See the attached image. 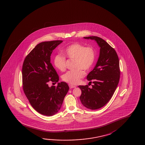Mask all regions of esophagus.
Instances as JSON below:
<instances>
[{"instance_id":"1","label":"esophagus","mask_w":145,"mask_h":145,"mask_svg":"<svg viewBox=\"0 0 145 145\" xmlns=\"http://www.w3.org/2000/svg\"><path fill=\"white\" fill-rule=\"evenodd\" d=\"M69 88H76V86H73V85H72L71 84H69Z\"/></svg>"}]
</instances>
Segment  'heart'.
Segmentation results:
<instances>
[{
  "label": "heart",
  "instance_id": "1",
  "mask_svg": "<svg viewBox=\"0 0 145 145\" xmlns=\"http://www.w3.org/2000/svg\"><path fill=\"white\" fill-rule=\"evenodd\" d=\"M63 54L70 59H74V68L62 76V79L66 82L75 84L84 76L83 69L88 71L92 67L95 59V51L91 46L86 47L79 43H74L63 50ZM55 67L61 71L66 69V60L61 55H56L53 60Z\"/></svg>",
  "mask_w": 145,
  "mask_h": 145
}]
</instances>
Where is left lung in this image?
I'll return each instance as SVG.
<instances>
[{
	"instance_id": "obj_1",
	"label": "left lung",
	"mask_w": 145,
	"mask_h": 145,
	"mask_svg": "<svg viewBox=\"0 0 145 145\" xmlns=\"http://www.w3.org/2000/svg\"><path fill=\"white\" fill-rule=\"evenodd\" d=\"M95 40L100 46V56L95 68L87 76L93 82L92 88L88 86H79L82 93L80 100L84 107L90 110L100 109L109 101L118 84L120 68L118 55L108 43L97 36L83 37Z\"/></svg>"
}]
</instances>
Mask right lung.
Returning a JSON list of instances; mask_svg holds the SVG:
<instances>
[{
  "mask_svg": "<svg viewBox=\"0 0 145 145\" xmlns=\"http://www.w3.org/2000/svg\"><path fill=\"white\" fill-rule=\"evenodd\" d=\"M62 40L45 41L36 46L24 59L22 67V82L24 93L31 106L40 114L52 116L59 111L69 90L65 82L57 86L59 77L50 63L53 50Z\"/></svg>",
  "mask_w": 145,
  "mask_h": 145,
  "instance_id": "add662e5",
  "label": "right lung"
}]
</instances>
